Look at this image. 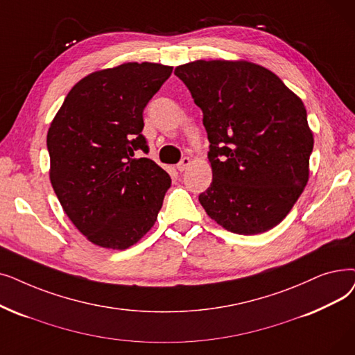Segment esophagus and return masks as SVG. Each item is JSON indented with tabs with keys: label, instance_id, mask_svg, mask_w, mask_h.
<instances>
[{
	"label": "esophagus",
	"instance_id": "34e87169",
	"mask_svg": "<svg viewBox=\"0 0 355 355\" xmlns=\"http://www.w3.org/2000/svg\"><path fill=\"white\" fill-rule=\"evenodd\" d=\"M191 164V159L189 158V157H184L180 162H178V165H177V169H178V171H186V169L189 168V165Z\"/></svg>",
	"mask_w": 355,
	"mask_h": 355
}]
</instances>
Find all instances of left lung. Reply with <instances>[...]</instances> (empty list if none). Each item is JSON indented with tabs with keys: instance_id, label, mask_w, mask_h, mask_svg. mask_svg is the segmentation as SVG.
<instances>
[{
	"instance_id": "obj_1",
	"label": "left lung",
	"mask_w": 355,
	"mask_h": 355,
	"mask_svg": "<svg viewBox=\"0 0 355 355\" xmlns=\"http://www.w3.org/2000/svg\"><path fill=\"white\" fill-rule=\"evenodd\" d=\"M174 73L203 112L213 180L198 196L229 232L279 225L309 181L313 133L304 104L274 72L248 60H203Z\"/></svg>"
}]
</instances>
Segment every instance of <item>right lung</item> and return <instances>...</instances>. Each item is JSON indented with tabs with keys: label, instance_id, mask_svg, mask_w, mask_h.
Listing matches in <instances>:
<instances>
[{
	"label": "right lung",
	"instance_id": "right-lung-1",
	"mask_svg": "<svg viewBox=\"0 0 355 355\" xmlns=\"http://www.w3.org/2000/svg\"><path fill=\"white\" fill-rule=\"evenodd\" d=\"M173 67L126 62L76 83L48 130L49 178L60 206L94 245L128 250L155 225L171 178L148 158L144 109Z\"/></svg>",
	"mask_w": 355,
	"mask_h": 355
}]
</instances>
